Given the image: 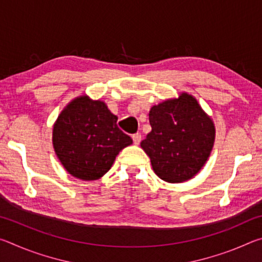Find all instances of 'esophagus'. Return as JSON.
Listing matches in <instances>:
<instances>
[{"mask_svg":"<svg viewBox=\"0 0 262 262\" xmlns=\"http://www.w3.org/2000/svg\"><path fill=\"white\" fill-rule=\"evenodd\" d=\"M133 137V142H134V144H140V142H141V134H139V133H137V134H134L132 136Z\"/></svg>","mask_w":262,"mask_h":262,"instance_id":"esophagus-1","label":"esophagus"}]
</instances>
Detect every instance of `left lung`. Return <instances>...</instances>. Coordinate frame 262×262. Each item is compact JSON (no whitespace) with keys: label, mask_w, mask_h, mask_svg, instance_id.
I'll list each match as a JSON object with an SVG mask.
<instances>
[{"label":"left lung","mask_w":262,"mask_h":262,"mask_svg":"<svg viewBox=\"0 0 262 262\" xmlns=\"http://www.w3.org/2000/svg\"><path fill=\"white\" fill-rule=\"evenodd\" d=\"M151 132L141 142L155 173L171 184L192 179L205 165L215 142V125L187 92L154 105Z\"/></svg>","instance_id":"left-lung-1"}]
</instances>
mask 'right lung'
Here are the masks:
<instances>
[{
  "instance_id": "right-lung-1",
  "label": "right lung",
  "mask_w": 262,
  "mask_h": 262,
  "mask_svg": "<svg viewBox=\"0 0 262 262\" xmlns=\"http://www.w3.org/2000/svg\"><path fill=\"white\" fill-rule=\"evenodd\" d=\"M118 117L104 101L76 97L53 126V148L69 174L81 180L103 177L133 140L117 125Z\"/></svg>"
}]
</instances>
